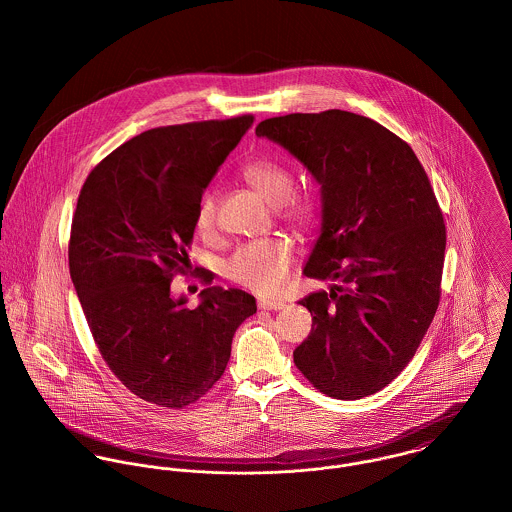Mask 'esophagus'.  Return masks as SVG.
<instances>
[{"label": "esophagus", "instance_id": "1", "mask_svg": "<svg viewBox=\"0 0 512 512\" xmlns=\"http://www.w3.org/2000/svg\"><path fill=\"white\" fill-rule=\"evenodd\" d=\"M284 301L282 299H268V297H260L258 299V307L260 309H268V311H278V309H284Z\"/></svg>", "mask_w": 512, "mask_h": 512}]
</instances>
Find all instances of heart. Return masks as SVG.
Listing matches in <instances>:
<instances>
[{
	"label": "heart",
	"mask_w": 512,
	"mask_h": 512,
	"mask_svg": "<svg viewBox=\"0 0 512 512\" xmlns=\"http://www.w3.org/2000/svg\"><path fill=\"white\" fill-rule=\"evenodd\" d=\"M242 179L270 205L276 207L278 219L301 232L313 230L323 217L321 201L311 191H293L292 169L272 157H256L242 165ZM219 207L213 191H203L195 224L201 234H213L217 228ZM295 262V246L290 238H260L242 244L226 262V276L238 286L260 293L278 292L290 278Z\"/></svg>",
	"instance_id": "obj_1"
}]
</instances>
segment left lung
<instances>
[{"mask_svg": "<svg viewBox=\"0 0 512 512\" xmlns=\"http://www.w3.org/2000/svg\"><path fill=\"white\" fill-rule=\"evenodd\" d=\"M256 136L321 185L323 226L303 274L337 282L299 299L313 325L293 363L331 398L370 396L412 361L438 311L445 224L430 179L402 138L345 110L268 118Z\"/></svg>", "mask_w": 512, "mask_h": 512, "instance_id": "1", "label": "left lung"}]
</instances>
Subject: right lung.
I'll return each mask as SVG.
<instances>
[{"label": "right lung", "mask_w": 512, "mask_h": 512, "mask_svg": "<svg viewBox=\"0 0 512 512\" xmlns=\"http://www.w3.org/2000/svg\"><path fill=\"white\" fill-rule=\"evenodd\" d=\"M254 116L147 130L86 177L71 226L69 268L94 343L116 378L149 404L181 410L205 396L256 313L242 290L211 286L195 309L171 295L191 268L195 209Z\"/></svg>", "instance_id": "right-lung-1"}]
</instances>
